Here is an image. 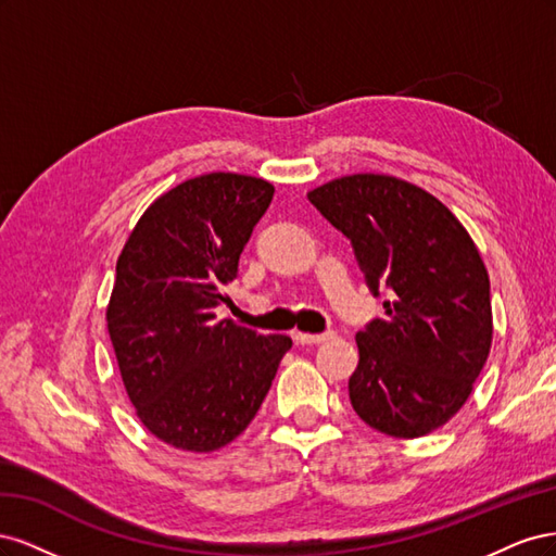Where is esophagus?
Wrapping results in <instances>:
<instances>
[{"label": "esophagus", "instance_id": "1", "mask_svg": "<svg viewBox=\"0 0 556 556\" xmlns=\"http://www.w3.org/2000/svg\"><path fill=\"white\" fill-rule=\"evenodd\" d=\"M331 331H325V333H304V331H299L294 339L301 343V345H317V343H325V341H329L331 339Z\"/></svg>", "mask_w": 556, "mask_h": 556}]
</instances>
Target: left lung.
<instances>
[{"mask_svg":"<svg viewBox=\"0 0 556 556\" xmlns=\"http://www.w3.org/2000/svg\"><path fill=\"white\" fill-rule=\"evenodd\" d=\"M308 199L350 239L371 292H392L355 339L352 408L392 439L441 429L492 348L490 276L473 239L433 194L394 176H341Z\"/></svg>","mask_w":556,"mask_h":556,"instance_id":"left-lung-1","label":"left lung"}]
</instances>
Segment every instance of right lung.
Returning a JSON list of instances; mask_svg holds the SVG:
<instances>
[{"mask_svg":"<svg viewBox=\"0 0 556 556\" xmlns=\"http://www.w3.org/2000/svg\"><path fill=\"white\" fill-rule=\"evenodd\" d=\"M274 185L215 172L157 197L115 264L106 327L129 401L162 443L213 452L257 415L290 336L217 317Z\"/></svg>","mask_w":556,"mask_h":556,"instance_id":"obj_1","label":"right lung"}]
</instances>
